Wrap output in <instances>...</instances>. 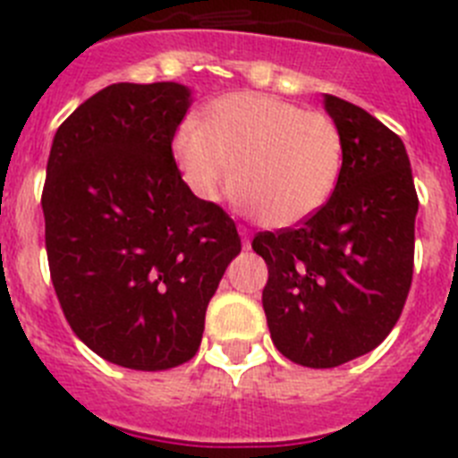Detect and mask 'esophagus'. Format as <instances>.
<instances>
[{
  "label": "esophagus",
  "mask_w": 458,
  "mask_h": 458,
  "mask_svg": "<svg viewBox=\"0 0 458 458\" xmlns=\"http://www.w3.org/2000/svg\"><path fill=\"white\" fill-rule=\"evenodd\" d=\"M238 232H241V238H242V245L250 250V232H247V226H238Z\"/></svg>",
  "instance_id": "1"
}]
</instances>
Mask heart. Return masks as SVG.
<instances>
[{"label":"heart","instance_id":"b5f03b06","mask_svg":"<svg viewBox=\"0 0 458 458\" xmlns=\"http://www.w3.org/2000/svg\"><path fill=\"white\" fill-rule=\"evenodd\" d=\"M172 154L197 197L217 199L233 182L261 225L288 229L331 199L345 149L327 113L259 92H232L201 111L199 127H179Z\"/></svg>","mask_w":458,"mask_h":458}]
</instances>
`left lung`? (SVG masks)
I'll use <instances>...</instances> for the list:
<instances>
[{"instance_id":"obj_1","label":"left lung","mask_w":458,"mask_h":458,"mask_svg":"<svg viewBox=\"0 0 458 458\" xmlns=\"http://www.w3.org/2000/svg\"><path fill=\"white\" fill-rule=\"evenodd\" d=\"M343 136V170L325 207L295 229L261 232L263 311L272 343L306 368L375 350L400 320L413 276L415 195L397 133L356 104L325 95Z\"/></svg>"}]
</instances>
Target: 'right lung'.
Wrapping results in <instances>:
<instances>
[{
  "label": "right lung",
  "instance_id": "obj_1",
  "mask_svg": "<svg viewBox=\"0 0 458 458\" xmlns=\"http://www.w3.org/2000/svg\"><path fill=\"white\" fill-rule=\"evenodd\" d=\"M182 83H113L58 127L43 188L49 275L65 320L129 370L195 356L204 316L241 251L236 225L192 195L172 138Z\"/></svg>",
  "mask_w": 458,
  "mask_h": 458
}]
</instances>
